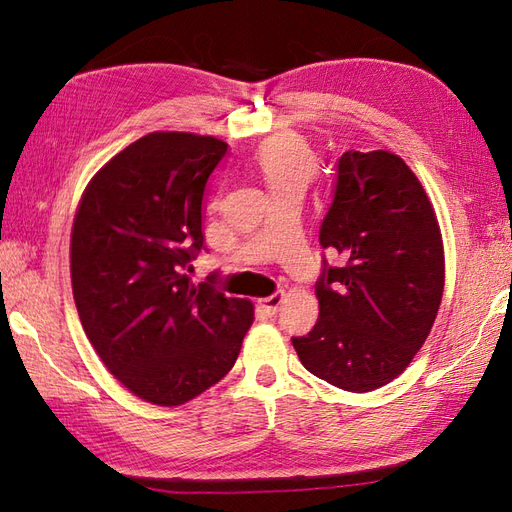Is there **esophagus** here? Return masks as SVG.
Returning <instances> with one entry per match:
<instances>
[{
  "label": "esophagus",
  "mask_w": 512,
  "mask_h": 512,
  "mask_svg": "<svg viewBox=\"0 0 512 512\" xmlns=\"http://www.w3.org/2000/svg\"><path fill=\"white\" fill-rule=\"evenodd\" d=\"M282 301H284V294H271V297H267V299H260L258 303H260V307L265 309V314L267 316H275L277 312H280V305H282Z\"/></svg>",
  "instance_id": "34e87169"
}]
</instances>
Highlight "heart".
Listing matches in <instances>:
<instances>
[{
  "mask_svg": "<svg viewBox=\"0 0 512 512\" xmlns=\"http://www.w3.org/2000/svg\"><path fill=\"white\" fill-rule=\"evenodd\" d=\"M256 164L271 194L303 192L318 170L314 151L294 134H280L262 143L256 153Z\"/></svg>",
  "mask_w": 512,
  "mask_h": 512,
  "instance_id": "b5f03b06",
  "label": "heart"
}]
</instances>
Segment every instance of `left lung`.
Wrapping results in <instances>:
<instances>
[{"label":"left lung","mask_w":512,"mask_h":512,"mask_svg":"<svg viewBox=\"0 0 512 512\" xmlns=\"http://www.w3.org/2000/svg\"><path fill=\"white\" fill-rule=\"evenodd\" d=\"M320 245L318 322L292 346L307 371L337 389L389 384L421 350L444 292V247L421 181L389 151H346Z\"/></svg>","instance_id":"obj_1"}]
</instances>
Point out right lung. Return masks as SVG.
<instances>
[{"label":"right lung","mask_w":512,"mask_h":512,"mask_svg":"<svg viewBox=\"0 0 512 512\" xmlns=\"http://www.w3.org/2000/svg\"><path fill=\"white\" fill-rule=\"evenodd\" d=\"M220 138L151 132L106 162L83 192L70 241L74 303L106 369L149 404L181 406L235 365L254 305L194 286L203 196Z\"/></svg>","instance_id":"right-lung-1"}]
</instances>
